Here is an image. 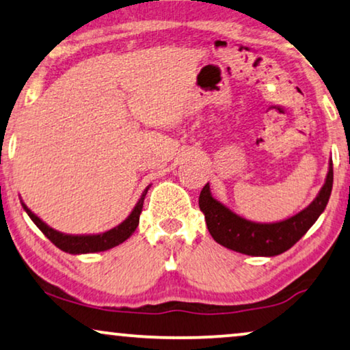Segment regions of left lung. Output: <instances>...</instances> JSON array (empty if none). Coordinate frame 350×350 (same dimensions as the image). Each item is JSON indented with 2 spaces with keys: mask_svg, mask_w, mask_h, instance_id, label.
<instances>
[{
  "mask_svg": "<svg viewBox=\"0 0 350 350\" xmlns=\"http://www.w3.org/2000/svg\"><path fill=\"white\" fill-rule=\"evenodd\" d=\"M317 198L304 210L277 223H255L234 213L210 193L208 183L199 196L208 232L219 245L250 256H275L295 245L327 207L333 188V161Z\"/></svg>",
  "mask_w": 350,
  "mask_h": 350,
  "instance_id": "obj_1",
  "label": "left lung"
}]
</instances>
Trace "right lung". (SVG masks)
Listing matches in <instances>:
<instances>
[{"label":"right lung","instance_id":"obj_1","mask_svg":"<svg viewBox=\"0 0 350 350\" xmlns=\"http://www.w3.org/2000/svg\"><path fill=\"white\" fill-rule=\"evenodd\" d=\"M148 189H150V186L143 191L142 198L138 199V202L135 204V207H133L131 215H129L121 224L109 229V231L100 234H83V236L79 234V236H75V234H64L60 231H55L54 228L47 226L41 218H38L23 202L22 207L28 213V217L31 218V221L40 228V231L44 234L55 247H59L60 250H64L66 253H71V255H83V253H97L109 250V248L119 245V243L127 241V239L132 236L133 231H135L138 226V221H140L143 200H145Z\"/></svg>","mask_w":350,"mask_h":350}]
</instances>
